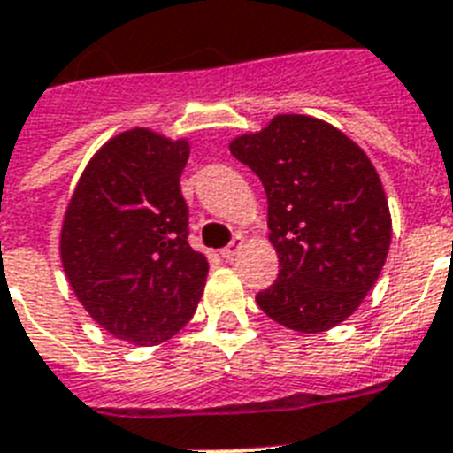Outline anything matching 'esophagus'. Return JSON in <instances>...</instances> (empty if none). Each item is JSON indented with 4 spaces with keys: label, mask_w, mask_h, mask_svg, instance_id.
Here are the masks:
<instances>
[{
    "label": "esophagus",
    "mask_w": 453,
    "mask_h": 453,
    "mask_svg": "<svg viewBox=\"0 0 453 453\" xmlns=\"http://www.w3.org/2000/svg\"><path fill=\"white\" fill-rule=\"evenodd\" d=\"M242 244H244V237H234L230 244L226 246V249H220V257H226V260H230V257L237 253L239 249H242Z\"/></svg>",
    "instance_id": "obj_1"
}]
</instances>
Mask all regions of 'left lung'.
<instances>
[{
  "label": "left lung",
  "instance_id": "8db88e82",
  "mask_svg": "<svg viewBox=\"0 0 453 453\" xmlns=\"http://www.w3.org/2000/svg\"><path fill=\"white\" fill-rule=\"evenodd\" d=\"M267 193L279 279L257 292L273 322L302 334L348 320L378 280L391 214L378 170L357 142L309 115H276L230 142Z\"/></svg>",
  "mask_w": 453,
  "mask_h": 453
}]
</instances>
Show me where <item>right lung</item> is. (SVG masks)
Returning a JSON list of instances; mask_svg holds the SVG:
<instances>
[{"instance_id": "add662e5", "label": "right lung", "mask_w": 453, "mask_h": 453, "mask_svg": "<svg viewBox=\"0 0 453 453\" xmlns=\"http://www.w3.org/2000/svg\"><path fill=\"white\" fill-rule=\"evenodd\" d=\"M188 140L124 131L91 156L68 200L59 256L87 313L115 338L158 345L191 320L209 262L188 246L180 177Z\"/></svg>"}]
</instances>
